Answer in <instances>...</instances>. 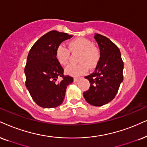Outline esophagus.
<instances>
[{
    "mask_svg": "<svg viewBox=\"0 0 147 147\" xmlns=\"http://www.w3.org/2000/svg\"><path fill=\"white\" fill-rule=\"evenodd\" d=\"M80 79H81L80 77H75L74 78V82H77V81H79Z\"/></svg>",
    "mask_w": 147,
    "mask_h": 147,
    "instance_id": "34e87169",
    "label": "esophagus"
}]
</instances>
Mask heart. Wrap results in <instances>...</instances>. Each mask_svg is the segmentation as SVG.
<instances>
[{
	"mask_svg": "<svg viewBox=\"0 0 147 147\" xmlns=\"http://www.w3.org/2000/svg\"><path fill=\"white\" fill-rule=\"evenodd\" d=\"M68 50L62 45H58L55 49V57L61 66H66L70 60V52L72 53H79L78 64H72L66 69V72L71 76L84 75L91 69L95 68L101 59V50L88 38L79 37L68 42Z\"/></svg>",
	"mask_w": 147,
	"mask_h": 147,
	"instance_id": "obj_1",
	"label": "heart"
}]
</instances>
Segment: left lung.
I'll return each instance as SVG.
<instances>
[{"label": "left lung", "instance_id": "8db88e82", "mask_svg": "<svg viewBox=\"0 0 147 147\" xmlns=\"http://www.w3.org/2000/svg\"><path fill=\"white\" fill-rule=\"evenodd\" d=\"M94 38L101 50V59L95 71L86 76L90 83L83 92L86 101L95 107H101L114 99L123 80V62L117 46L103 35L95 34Z\"/></svg>", "mask_w": 147, "mask_h": 147}]
</instances>
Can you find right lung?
Returning <instances> with one entry per match:
<instances>
[{"label": "right lung", "instance_id": "1", "mask_svg": "<svg viewBox=\"0 0 147 147\" xmlns=\"http://www.w3.org/2000/svg\"><path fill=\"white\" fill-rule=\"evenodd\" d=\"M72 36L51 30L42 36L30 50L24 68L26 86L33 100L42 108H55L63 102L66 87L73 77L64 75L55 57L57 47ZM62 80L58 82L57 79Z\"/></svg>", "mask_w": 147, "mask_h": 147}]
</instances>
